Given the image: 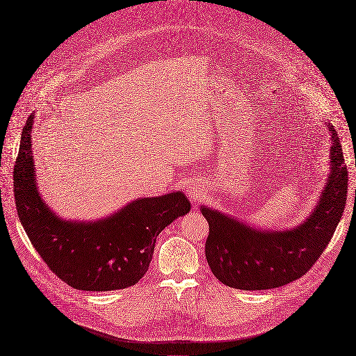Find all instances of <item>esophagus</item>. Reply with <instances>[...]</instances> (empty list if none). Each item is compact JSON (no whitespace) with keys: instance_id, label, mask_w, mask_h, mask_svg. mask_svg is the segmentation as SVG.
<instances>
[{"instance_id":"obj_1","label":"esophagus","mask_w":356,"mask_h":356,"mask_svg":"<svg viewBox=\"0 0 356 356\" xmlns=\"http://www.w3.org/2000/svg\"><path fill=\"white\" fill-rule=\"evenodd\" d=\"M187 191H188V197L193 202H197L200 200V197H202V190L197 184H190Z\"/></svg>"}]
</instances>
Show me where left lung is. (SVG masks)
<instances>
[{"label": "left lung", "instance_id": "left-lung-1", "mask_svg": "<svg viewBox=\"0 0 356 356\" xmlns=\"http://www.w3.org/2000/svg\"><path fill=\"white\" fill-rule=\"evenodd\" d=\"M332 133L330 175L320 202L294 230L261 232L201 207L209 222L206 258L214 277L232 289L269 290L298 280L317 262L341 222L348 194V169L337 131Z\"/></svg>", "mask_w": 356, "mask_h": 356}]
</instances>
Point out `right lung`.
Here are the masks:
<instances>
[{
	"instance_id": "add662e5",
	"label": "right lung",
	"mask_w": 356,
	"mask_h": 356,
	"mask_svg": "<svg viewBox=\"0 0 356 356\" xmlns=\"http://www.w3.org/2000/svg\"><path fill=\"white\" fill-rule=\"evenodd\" d=\"M33 114L14 165V200L29 239L52 273L83 291L123 290L147 273L158 234L191 204L179 191L140 198L95 223L66 222L40 198L31 156Z\"/></svg>"
}]
</instances>
